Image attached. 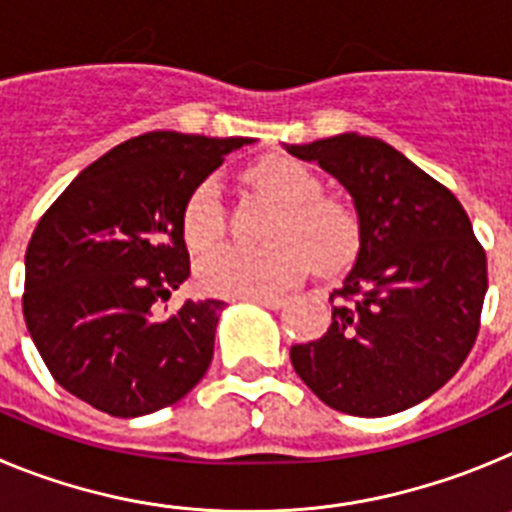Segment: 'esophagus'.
Masks as SVG:
<instances>
[{
    "instance_id": "34e87169",
    "label": "esophagus",
    "mask_w": 512,
    "mask_h": 512,
    "mask_svg": "<svg viewBox=\"0 0 512 512\" xmlns=\"http://www.w3.org/2000/svg\"><path fill=\"white\" fill-rule=\"evenodd\" d=\"M253 305H261V307H269V310H279V307L287 305L284 297H251Z\"/></svg>"
}]
</instances>
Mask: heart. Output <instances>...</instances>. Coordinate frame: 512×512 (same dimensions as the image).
Instances as JSON below:
<instances>
[{"mask_svg":"<svg viewBox=\"0 0 512 512\" xmlns=\"http://www.w3.org/2000/svg\"><path fill=\"white\" fill-rule=\"evenodd\" d=\"M253 184L282 205L274 220V246L253 251L223 246L202 256L197 279L220 297H274L295 287L312 261L323 271L341 269L359 248V217L346 202L320 197V179L295 158H266L251 171ZM225 205L215 176L194 189L184 210V235L197 251L215 246L225 235Z\"/></svg>","mask_w":512,"mask_h":512,"instance_id":"b5f03b06","label":"heart"}]
</instances>
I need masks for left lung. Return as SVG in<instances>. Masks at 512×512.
<instances>
[{
	"mask_svg": "<svg viewBox=\"0 0 512 512\" xmlns=\"http://www.w3.org/2000/svg\"><path fill=\"white\" fill-rule=\"evenodd\" d=\"M346 187L359 253L330 295L333 323L289 348L302 382L333 410L382 418L449 382L469 356L487 256L449 189L379 138L341 133L284 146Z\"/></svg>",
	"mask_w": 512,
	"mask_h": 512,
	"instance_id": "1",
	"label": "left lung"
}]
</instances>
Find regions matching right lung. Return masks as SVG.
<instances>
[{"mask_svg":"<svg viewBox=\"0 0 512 512\" xmlns=\"http://www.w3.org/2000/svg\"><path fill=\"white\" fill-rule=\"evenodd\" d=\"M251 138L174 130L130 138L81 171L40 217L25 253L22 312L63 390L115 418L182 400L205 377L225 302L187 300L192 192Z\"/></svg>","mask_w":512,"mask_h":512,"instance_id":"obj_1","label":"right lung"}]
</instances>
